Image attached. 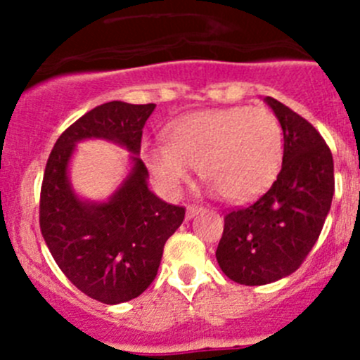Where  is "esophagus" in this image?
<instances>
[{"label":"esophagus","mask_w":360,"mask_h":360,"mask_svg":"<svg viewBox=\"0 0 360 360\" xmlns=\"http://www.w3.org/2000/svg\"><path fill=\"white\" fill-rule=\"evenodd\" d=\"M202 210H203V207L193 205V203H190V205L186 207V217H188V219H191V217H195L198 212H202Z\"/></svg>","instance_id":"1"}]
</instances>
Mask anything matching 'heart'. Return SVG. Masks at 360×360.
<instances>
[{"label":"heart","instance_id":"1","mask_svg":"<svg viewBox=\"0 0 360 360\" xmlns=\"http://www.w3.org/2000/svg\"><path fill=\"white\" fill-rule=\"evenodd\" d=\"M144 160L160 186L177 193L198 169L228 202L259 197L282 162V129L264 108H224L183 116L172 125L169 144L144 148Z\"/></svg>","mask_w":360,"mask_h":360}]
</instances>
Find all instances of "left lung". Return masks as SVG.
Instances as JSON below:
<instances>
[{"label":"left lung","mask_w":360,"mask_h":360,"mask_svg":"<svg viewBox=\"0 0 360 360\" xmlns=\"http://www.w3.org/2000/svg\"><path fill=\"white\" fill-rule=\"evenodd\" d=\"M284 130L277 179L256 202L224 216L216 257L237 284L264 285L303 264L321 235L335 193V162L324 137L291 108L266 97Z\"/></svg>","instance_id":"8db88e82"}]
</instances>
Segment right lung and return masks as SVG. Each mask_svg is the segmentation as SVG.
<instances>
[{"instance_id": "obj_1", "label": "right lung", "mask_w": 360, "mask_h": 360, "mask_svg": "<svg viewBox=\"0 0 360 360\" xmlns=\"http://www.w3.org/2000/svg\"><path fill=\"white\" fill-rule=\"evenodd\" d=\"M155 104H101L59 136L43 174L39 228L50 254L75 288L92 300L118 304L143 294L157 277L163 245L186 209L160 200L146 184L148 169H134L106 203H85L72 193L68 163L75 144L89 137L116 141L139 155L143 129Z\"/></svg>"}]
</instances>
